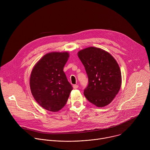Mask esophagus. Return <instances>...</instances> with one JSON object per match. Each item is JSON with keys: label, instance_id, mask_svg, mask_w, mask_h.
<instances>
[{"label": "esophagus", "instance_id": "esophagus-1", "mask_svg": "<svg viewBox=\"0 0 150 150\" xmlns=\"http://www.w3.org/2000/svg\"><path fill=\"white\" fill-rule=\"evenodd\" d=\"M78 87H79V86L78 85H73V88L74 89H77V88H78Z\"/></svg>", "mask_w": 150, "mask_h": 150}]
</instances>
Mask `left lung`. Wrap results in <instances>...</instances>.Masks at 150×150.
I'll use <instances>...</instances> for the list:
<instances>
[{
  "mask_svg": "<svg viewBox=\"0 0 150 150\" xmlns=\"http://www.w3.org/2000/svg\"><path fill=\"white\" fill-rule=\"evenodd\" d=\"M78 56L88 79L85 97L100 108L108 105L121 87V72L117 62L108 52L94 47L80 50Z\"/></svg>",
  "mask_w": 150,
  "mask_h": 150,
  "instance_id": "left-lung-1",
  "label": "left lung"
}]
</instances>
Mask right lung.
Returning a JSON list of instances; mask_svg holds the SVG:
<instances>
[{
    "label": "right lung",
    "mask_w": 150,
    "mask_h": 150,
    "mask_svg": "<svg viewBox=\"0 0 150 150\" xmlns=\"http://www.w3.org/2000/svg\"><path fill=\"white\" fill-rule=\"evenodd\" d=\"M67 52L45 54L32 70L30 85L36 101L49 111L57 112L66 104L73 89L63 72L68 60Z\"/></svg>",
    "instance_id": "right-lung-1"
}]
</instances>
